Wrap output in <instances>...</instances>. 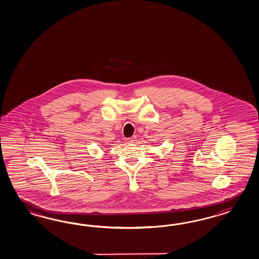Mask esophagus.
<instances>
[{"mask_svg":"<svg viewBox=\"0 0 259 259\" xmlns=\"http://www.w3.org/2000/svg\"><path fill=\"white\" fill-rule=\"evenodd\" d=\"M137 141V138L136 137H132V138H128V139H126L125 141L126 143H130V144H132V143H135Z\"/></svg>","mask_w":259,"mask_h":259,"instance_id":"obj_1","label":"esophagus"}]
</instances>
